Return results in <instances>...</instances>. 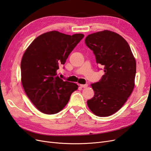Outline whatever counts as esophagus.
Instances as JSON below:
<instances>
[{"instance_id": "1", "label": "esophagus", "mask_w": 151, "mask_h": 151, "mask_svg": "<svg viewBox=\"0 0 151 151\" xmlns=\"http://www.w3.org/2000/svg\"><path fill=\"white\" fill-rule=\"evenodd\" d=\"M88 84H80V86L81 87V88H87V87H88Z\"/></svg>"}]
</instances>
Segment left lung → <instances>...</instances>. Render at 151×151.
<instances>
[{"instance_id": "obj_1", "label": "left lung", "mask_w": 151, "mask_h": 151, "mask_svg": "<svg viewBox=\"0 0 151 151\" xmlns=\"http://www.w3.org/2000/svg\"><path fill=\"white\" fill-rule=\"evenodd\" d=\"M85 43L104 72L99 82L91 84L94 96L88 100V106L98 116H110L123 106L133 91L135 59L127 41L115 32L104 30L89 35Z\"/></svg>"}]
</instances>
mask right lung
I'll list each match as a JSON object with an SVG mask.
<instances>
[{"mask_svg": "<svg viewBox=\"0 0 151 151\" xmlns=\"http://www.w3.org/2000/svg\"><path fill=\"white\" fill-rule=\"evenodd\" d=\"M84 36L49 31L35 38L25 51L21 63L22 85L30 101L42 113L60 111L78 88L76 84L60 79L57 70Z\"/></svg>", "mask_w": 151, "mask_h": 151, "instance_id": "obj_1", "label": "right lung"}]
</instances>
